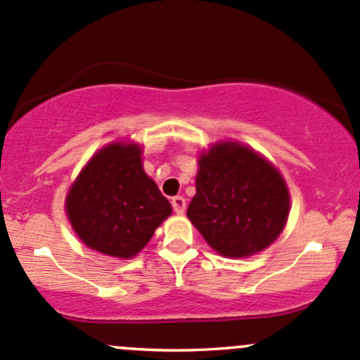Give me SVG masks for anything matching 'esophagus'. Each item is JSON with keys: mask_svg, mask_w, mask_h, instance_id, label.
Instances as JSON below:
<instances>
[{"mask_svg": "<svg viewBox=\"0 0 360 360\" xmlns=\"http://www.w3.org/2000/svg\"><path fill=\"white\" fill-rule=\"evenodd\" d=\"M172 206L176 213H184L187 202H185V198H181V195H175V198L172 199Z\"/></svg>", "mask_w": 360, "mask_h": 360, "instance_id": "34e87169", "label": "esophagus"}]
</instances>
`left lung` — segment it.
<instances>
[{"instance_id": "left-lung-1", "label": "left lung", "mask_w": 360, "mask_h": 360, "mask_svg": "<svg viewBox=\"0 0 360 360\" xmlns=\"http://www.w3.org/2000/svg\"><path fill=\"white\" fill-rule=\"evenodd\" d=\"M289 210L285 180L255 150L220 141L201 154L187 217L215 252L248 257L264 250L283 231Z\"/></svg>"}]
</instances>
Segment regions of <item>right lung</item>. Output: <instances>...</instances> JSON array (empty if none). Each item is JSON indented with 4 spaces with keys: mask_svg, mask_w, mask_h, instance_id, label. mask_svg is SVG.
Segmentation results:
<instances>
[{
    "mask_svg": "<svg viewBox=\"0 0 360 360\" xmlns=\"http://www.w3.org/2000/svg\"><path fill=\"white\" fill-rule=\"evenodd\" d=\"M66 213L89 248L131 259L172 215V205L143 172L140 145L112 143L92 155L73 181Z\"/></svg>",
    "mask_w": 360,
    "mask_h": 360,
    "instance_id": "obj_1",
    "label": "right lung"
}]
</instances>
